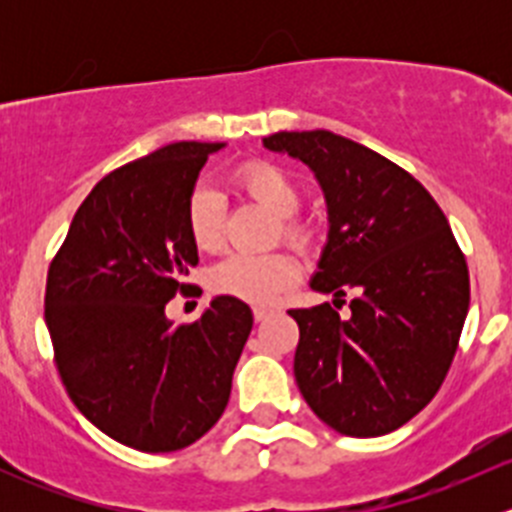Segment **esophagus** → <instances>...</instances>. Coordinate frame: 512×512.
I'll return each instance as SVG.
<instances>
[{
	"label": "esophagus",
	"instance_id": "esophagus-1",
	"mask_svg": "<svg viewBox=\"0 0 512 512\" xmlns=\"http://www.w3.org/2000/svg\"><path fill=\"white\" fill-rule=\"evenodd\" d=\"M270 314H275V309H272V307H255V309H252V317H255V322H265Z\"/></svg>",
	"mask_w": 512,
	"mask_h": 512
}]
</instances>
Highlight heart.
Here are the masks:
<instances>
[{
  "label": "heart",
  "mask_w": 512,
  "mask_h": 512,
  "mask_svg": "<svg viewBox=\"0 0 512 512\" xmlns=\"http://www.w3.org/2000/svg\"><path fill=\"white\" fill-rule=\"evenodd\" d=\"M235 185L240 193L255 200L275 215V240L307 250L314 242L312 225L297 218L302 205V190L297 180L285 168L267 160H250L235 173ZM185 227L193 245L203 252H218L223 247V200L210 185H198L185 203ZM299 275V265L285 250L267 255H237L225 257L210 272V289L215 294L240 299L250 304H267L282 289L292 287Z\"/></svg>",
  "instance_id": "b5f03b06"
}]
</instances>
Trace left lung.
<instances>
[{"instance_id": "obj_1", "label": "left lung", "mask_w": 512, "mask_h": 512, "mask_svg": "<svg viewBox=\"0 0 512 512\" xmlns=\"http://www.w3.org/2000/svg\"><path fill=\"white\" fill-rule=\"evenodd\" d=\"M270 151L317 175L329 240L312 289L332 304L289 309L299 327L294 379L309 409L344 436L396 431L436 396L471 302L468 265L446 215L401 165L329 131H280Z\"/></svg>"}]
</instances>
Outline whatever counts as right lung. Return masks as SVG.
I'll list each match as a JSON object with an SVG mask.
<instances>
[{
  "label": "right lung",
  "mask_w": 512,
  "mask_h": 512,
  "mask_svg": "<svg viewBox=\"0 0 512 512\" xmlns=\"http://www.w3.org/2000/svg\"><path fill=\"white\" fill-rule=\"evenodd\" d=\"M220 148L170 143L103 175L46 275L44 317L66 394L136 451H180L205 436L250 337V307L225 294L190 324L165 317L175 294L200 292L185 282L198 265L185 203Z\"/></svg>",
  "instance_id": "right-lung-1"
}]
</instances>
